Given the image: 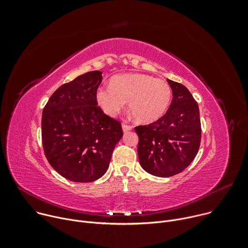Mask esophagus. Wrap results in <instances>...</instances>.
Masks as SVG:
<instances>
[{
  "label": "esophagus",
  "mask_w": 248,
  "mask_h": 248,
  "mask_svg": "<svg viewBox=\"0 0 248 248\" xmlns=\"http://www.w3.org/2000/svg\"><path fill=\"white\" fill-rule=\"evenodd\" d=\"M122 128H123V131H124V132H127V131H129V130L132 129V126L126 125V124H123V125H122Z\"/></svg>",
  "instance_id": "34e87169"
}]
</instances>
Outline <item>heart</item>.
<instances>
[{
	"label": "heart",
	"mask_w": 248,
	"mask_h": 248,
	"mask_svg": "<svg viewBox=\"0 0 248 248\" xmlns=\"http://www.w3.org/2000/svg\"><path fill=\"white\" fill-rule=\"evenodd\" d=\"M95 100L101 111L110 118L116 117L125 106L132 117L141 124H152L167 112L171 100L170 85L143 74H121L113 77L110 85L100 86Z\"/></svg>",
	"instance_id": "1"
}]
</instances>
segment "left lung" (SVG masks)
Returning a JSON list of instances; mask_svg holds the SVG:
<instances>
[{
	"instance_id": "1",
	"label": "left lung",
	"mask_w": 248,
	"mask_h": 248,
	"mask_svg": "<svg viewBox=\"0 0 248 248\" xmlns=\"http://www.w3.org/2000/svg\"><path fill=\"white\" fill-rule=\"evenodd\" d=\"M172 100L158 121L135 127L140 166L150 174L168 178L183 171L195 158L201 139L199 108L188 89L167 79Z\"/></svg>"
}]
</instances>
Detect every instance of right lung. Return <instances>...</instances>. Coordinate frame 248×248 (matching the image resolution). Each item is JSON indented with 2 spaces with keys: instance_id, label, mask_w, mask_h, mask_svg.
Returning <instances> with one entry per match:
<instances>
[{
  "instance_id": "right-lung-1",
  "label": "right lung",
  "mask_w": 248,
  "mask_h": 248,
  "mask_svg": "<svg viewBox=\"0 0 248 248\" xmlns=\"http://www.w3.org/2000/svg\"><path fill=\"white\" fill-rule=\"evenodd\" d=\"M101 82L98 70L79 76L59 87L43 110L46 158L57 172L75 183H91L103 176L124 134L121 124L96 104Z\"/></svg>"
}]
</instances>
